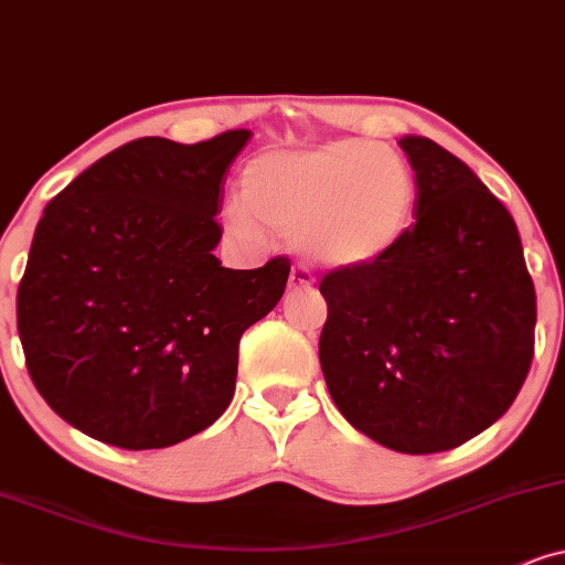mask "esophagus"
<instances>
[{"label":"esophagus","mask_w":565,"mask_h":565,"mask_svg":"<svg viewBox=\"0 0 565 565\" xmlns=\"http://www.w3.org/2000/svg\"><path fill=\"white\" fill-rule=\"evenodd\" d=\"M312 284H316V278H312L310 268H305V266L291 268L289 289H307V287H312Z\"/></svg>","instance_id":"esophagus-1"}]
</instances>
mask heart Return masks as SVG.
I'll list each match as a JSON object with an SVG mask.
<instances>
[{
    "label": "heart",
    "instance_id": "b5f03b06",
    "mask_svg": "<svg viewBox=\"0 0 565 565\" xmlns=\"http://www.w3.org/2000/svg\"><path fill=\"white\" fill-rule=\"evenodd\" d=\"M414 211L417 180L404 156L344 138L249 161L242 200L226 205V226L253 242L266 226L295 239L307 260L356 268L388 255L409 232Z\"/></svg>",
    "mask_w": 565,
    "mask_h": 565
}]
</instances>
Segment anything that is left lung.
<instances>
[{"label": "left lung", "instance_id": "8db88e82", "mask_svg": "<svg viewBox=\"0 0 565 565\" xmlns=\"http://www.w3.org/2000/svg\"><path fill=\"white\" fill-rule=\"evenodd\" d=\"M417 180L406 237L381 260L320 281V367L333 404L402 454L451 451L521 391L537 297L511 213L467 163L402 138Z\"/></svg>", "mask_w": 565, "mask_h": 565}]
</instances>
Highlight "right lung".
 I'll return each mask as SVG.
<instances>
[{"instance_id": "1", "label": "right lung", "mask_w": 565, "mask_h": 565, "mask_svg": "<svg viewBox=\"0 0 565 565\" xmlns=\"http://www.w3.org/2000/svg\"><path fill=\"white\" fill-rule=\"evenodd\" d=\"M249 135L132 140L49 200L18 331L39 394L90 438L167 448L230 406L242 333L274 310L291 268L232 270L213 255L224 174Z\"/></svg>"}]
</instances>
